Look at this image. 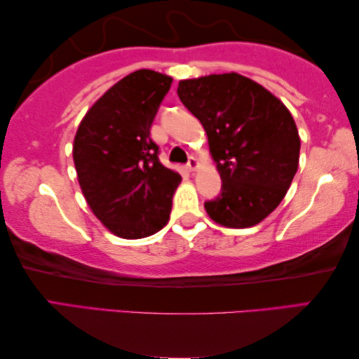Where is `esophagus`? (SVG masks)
Here are the masks:
<instances>
[{"label": "esophagus", "instance_id": "esophagus-1", "mask_svg": "<svg viewBox=\"0 0 359 359\" xmlns=\"http://www.w3.org/2000/svg\"><path fill=\"white\" fill-rule=\"evenodd\" d=\"M197 167H198L197 158L196 157H189V161H187V163H186V168L189 170V172H194V170H196Z\"/></svg>", "mask_w": 359, "mask_h": 359}]
</instances>
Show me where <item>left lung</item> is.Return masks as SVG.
Instances as JSON below:
<instances>
[{
	"mask_svg": "<svg viewBox=\"0 0 359 359\" xmlns=\"http://www.w3.org/2000/svg\"><path fill=\"white\" fill-rule=\"evenodd\" d=\"M178 97L201 121L221 175V194L205 202L210 218L245 229L278 207L297 172L296 122L283 103L237 73L181 81Z\"/></svg>",
	"mask_w": 359,
	"mask_h": 359,
	"instance_id": "1",
	"label": "left lung"
}]
</instances>
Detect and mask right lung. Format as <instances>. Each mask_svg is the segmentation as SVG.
Masks as SVG:
<instances>
[{"instance_id":"right-lung-1","label":"right lung","mask_w":359,"mask_h":359,"mask_svg":"<svg viewBox=\"0 0 359 359\" xmlns=\"http://www.w3.org/2000/svg\"><path fill=\"white\" fill-rule=\"evenodd\" d=\"M172 81L152 69L130 73L87 111L76 132L82 194L117 237H149L168 222L181 176L162 165L149 135Z\"/></svg>"}]
</instances>
